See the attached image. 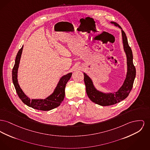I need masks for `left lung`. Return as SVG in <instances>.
Masks as SVG:
<instances>
[{"label": "left lung", "mask_w": 150, "mask_h": 150, "mask_svg": "<svg viewBox=\"0 0 150 150\" xmlns=\"http://www.w3.org/2000/svg\"><path fill=\"white\" fill-rule=\"evenodd\" d=\"M111 23L122 29V36L124 46L123 48L127 57V72L126 79L123 83L122 86L115 93L109 94L103 93L97 91L93 87L92 80L85 73H84V81L86 87V92L88 97L92 102L101 106L114 105L115 104L121 102L127 97L132 89L134 81L136 75V70L132 61L133 56L132 50L128 44L126 34L118 24L116 23L115 22Z\"/></svg>", "instance_id": "obj_1"}]
</instances>
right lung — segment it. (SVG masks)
Wrapping results in <instances>:
<instances>
[{"label": "right lung", "mask_w": 150, "mask_h": 150, "mask_svg": "<svg viewBox=\"0 0 150 150\" xmlns=\"http://www.w3.org/2000/svg\"><path fill=\"white\" fill-rule=\"evenodd\" d=\"M23 49V46H22V47L18 50L16 57L15 63L12 69V81L18 96L27 105L40 110L47 111L60 105L61 103L64 99L65 95L64 89L66 87V85L67 81L70 79L72 73H69L62 76V78L60 79L58 84V86H57L52 95H50V96H49L44 100H31L24 94V93L23 92V91L20 87L18 84L17 79L18 67Z\"/></svg>", "instance_id": "right-lung-1"}]
</instances>
